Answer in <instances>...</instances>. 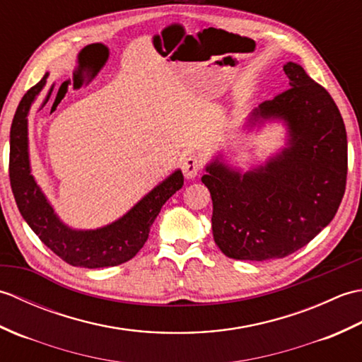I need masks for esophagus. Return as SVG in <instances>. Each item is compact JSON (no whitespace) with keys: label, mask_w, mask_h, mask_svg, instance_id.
I'll return each mask as SVG.
<instances>
[{"label":"esophagus","mask_w":362,"mask_h":362,"mask_svg":"<svg viewBox=\"0 0 362 362\" xmlns=\"http://www.w3.org/2000/svg\"><path fill=\"white\" fill-rule=\"evenodd\" d=\"M202 169V160L201 157L197 156H189L185 160H183V165H182V171L183 175L187 177V179H194V177L199 174V171Z\"/></svg>","instance_id":"obj_1"}]
</instances>
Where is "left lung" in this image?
<instances>
[{"label": "left lung", "mask_w": 362, "mask_h": 362, "mask_svg": "<svg viewBox=\"0 0 362 362\" xmlns=\"http://www.w3.org/2000/svg\"><path fill=\"white\" fill-rule=\"evenodd\" d=\"M288 88L253 110L244 127L280 121L286 144L243 173L214 157L202 182L213 201V238L224 255L266 261L288 257L325 228L347 180V132L328 91L302 66H283Z\"/></svg>", "instance_id": "obj_1"}]
</instances>
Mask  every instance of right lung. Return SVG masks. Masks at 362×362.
<instances>
[{"mask_svg": "<svg viewBox=\"0 0 362 362\" xmlns=\"http://www.w3.org/2000/svg\"><path fill=\"white\" fill-rule=\"evenodd\" d=\"M48 76L46 73L40 82L28 90L12 119L9 177L15 202L23 219L40 241L68 264L98 269L126 263L148 241L151 226L161 206L182 188L183 174L180 169H175L112 224L95 230H78L66 226L38 187L29 158L28 115L30 105L45 88Z\"/></svg>", "mask_w": 362, "mask_h": 362, "instance_id": "1", "label": "right lung"}]
</instances>
